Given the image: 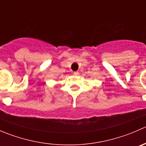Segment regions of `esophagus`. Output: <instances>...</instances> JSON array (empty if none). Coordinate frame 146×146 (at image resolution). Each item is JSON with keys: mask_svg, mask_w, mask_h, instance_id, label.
Returning a JSON list of instances; mask_svg holds the SVG:
<instances>
[{"mask_svg": "<svg viewBox=\"0 0 146 146\" xmlns=\"http://www.w3.org/2000/svg\"><path fill=\"white\" fill-rule=\"evenodd\" d=\"M73 75H74V76H78L79 73L78 71H75L74 73H73Z\"/></svg>", "mask_w": 146, "mask_h": 146, "instance_id": "obj_1", "label": "esophagus"}]
</instances>
